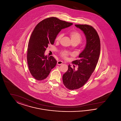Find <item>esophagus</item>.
<instances>
[{
	"label": "esophagus",
	"instance_id": "34e87169",
	"mask_svg": "<svg viewBox=\"0 0 121 121\" xmlns=\"http://www.w3.org/2000/svg\"><path fill=\"white\" fill-rule=\"evenodd\" d=\"M63 64V62L62 61H58L57 62V64L58 65H61Z\"/></svg>",
	"mask_w": 121,
	"mask_h": 121
}]
</instances>
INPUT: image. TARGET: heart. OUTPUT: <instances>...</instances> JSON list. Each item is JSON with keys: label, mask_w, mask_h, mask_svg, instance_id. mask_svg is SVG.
<instances>
[{"label": "heart", "mask_w": 121, "mask_h": 121, "mask_svg": "<svg viewBox=\"0 0 121 121\" xmlns=\"http://www.w3.org/2000/svg\"><path fill=\"white\" fill-rule=\"evenodd\" d=\"M69 35L72 42H75L78 43H79L82 39V35L78 31H71L69 33ZM62 37H63L62 34H61V33L59 34L56 36L55 38V41L56 42H59ZM70 54H71V52L66 50H64L60 52L61 56L64 58H67L68 56H69Z\"/></svg>", "instance_id": "1"}]
</instances>
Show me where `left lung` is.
I'll return each instance as SVG.
<instances>
[{
    "label": "left lung",
    "mask_w": 121,
    "mask_h": 121,
    "mask_svg": "<svg viewBox=\"0 0 121 121\" xmlns=\"http://www.w3.org/2000/svg\"><path fill=\"white\" fill-rule=\"evenodd\" d=\"M85 35L86 43L85 49L79 55V59L72 62L78 65L77 70L69 65L68 71L63 76V84L69 90H76L83 86L89 79L97 65L100 56V40L97 32L92 26L75 24Z\"/></svg>",
    "instance_id": "8db88e82"
}]
</instances>
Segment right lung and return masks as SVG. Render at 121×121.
Masks as SVG:
<instances>
[{
	"label": "right lung",
	"mask_w": 121,
	"mask_h": 121,
	"mask_svg": "<svg viewBox=\"0 0 121 121\" xmlns=\"http://www.w3.org/2000/svg\"><path fill=\"white\" fill-rule=\"evenodd\" d=\"M73 23L50 17L41 21L35 27L30 38L27 59L29 70L37 80H43L49 75L57 64L56 59L51 56L44 55L49 44H53L55 38L62 29Z\"/></svg>",
	"instance_id": "add662e5"
}]
</instances>
